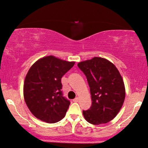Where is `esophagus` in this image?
<instances>
[{"instance_id":"1","label":"esophagus","mask_w":148,"mask_h":148,"mask_svg":"<svg viewBox=\"0 0 148 148\" xmlns=\"http://www.w3.org/2000/svg\"><path fill=\"white\" fill-rule=\"evenodd\" d=\"M73 101L74 102H78V101H79V98H78V97H77V98L73 99Z\"/></svg>"}]
</instances>
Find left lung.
<instances>
[{"mask_svg": "<svg viewBox=\"0 0 148 148\" xmlns=\"http://www.w3.org/2000/svg\"><path fill=\"white\" fill-rule=\"evenodd\" d=\"M77 65L86 77L92 98L91 107L83 111L84 119L92 125L110 122L118 114L125 98V84L119 71L112 63L99 57Z\"/></svg>", "mask_w": 148, "mask_h": 148, "instance_id": "left-lung-1", "label": "left lung"}]
</instances>
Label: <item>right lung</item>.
Instances as JSON below:
<instances>
[{"instance_id": "1", "label": "right lung", "mask_w": 148, "mask_h": 148, "mask_svg": "<svg viewBox=\"0 0 148 148\" xmlns=\"http://www.w3.org/2000/svg\"><path fill=\"white\" fill-rule=\"evenodd\" d=\"M74 64L49 56L31 67L24 81L23 96L35 117L55 123L65 117L70 101L63 96L61 79Z\"/></svg>"}]
</instances>
